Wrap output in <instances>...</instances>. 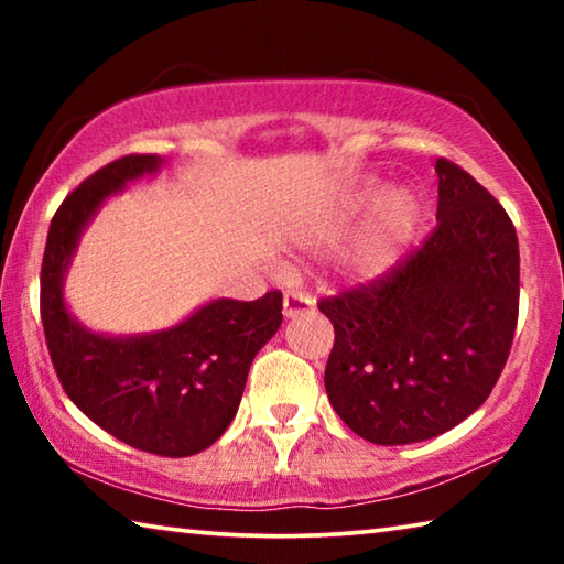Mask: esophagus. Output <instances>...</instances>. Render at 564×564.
Instances as JSON below:
<instances>
[{"mask_svg":"<svg viewBox=\"0 0 564 564\" xmlns=\"http://www.w3.org/2000/svg\"><path fill=\"white\" fill-rule=\"evenodd\" d=\"M316 311V301L305 293H285L283 295V316L285 318H299L308 316V313Z\"/></svg>","mask_w":564,"mask_h":564,"instance_id":"obj_1","label":"esophagus"}]
</instances>
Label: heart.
<instances>
[{"mask_svg":"<svg viewBox=\"0 0 564 564\" xmlns=\"http://www.w3.org/2000/svg\"><path fill=\"white\" fill-rule=\"evenodd\" d=\"M370 204H376L373 212H370L366 226H362L356 243H352L346 261H343V273L352 281H376L390 269H395L408 246L417 236L420 224H423V202H420L415 191L395 186L380 194V188L370 184L352 198L346 212L321 224L311 234L308 246L321 248V251L336 246L346 236L352 218Z\"/></svg>","mask_w":564,"mask_h":564,"instance_id":"1","label":"heart"}]
</instances>
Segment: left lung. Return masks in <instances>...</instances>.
Wrapping results in <instances>:
<instances>
[{"label":"left lung","mask_w":564,"mask_h":564,"mask_svg":"<svg viewBox=\"0 0 564 564\" xmlns=\"http://www.w3.org/2000/svg\"><path fill=\"white\" fill-rule=\"evenodd\" d=\"M437 226L390 275L323 299L336 328L326 393L376 445L431 441L473 415L508 360L520 303L518 234L488 188L437 159Z\"/></svg>","instance_id":"1"}]
</instances>
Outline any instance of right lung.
<instances>
[{"label": "right lung", "mask_w": 564, "mask_h": 564, "mask_svg": "<svg viewBox=\"0 0 564 564\" xmlns=\"http://www.w3.org/2000/svg\"><path fill=\"white\" fill-rule=\"evenodd\" d=\"M164 161L121 156L64 198L44 248L42 323L56 376L84 415L139 451L186 457L231 425L256 352L281 328L283 295L216 299L176 326L137 336L87 328L64 299L76 246L101 204L131 181L154 176Z\"/></svg>", "instance_id": "obj_1"}]
</instances>
